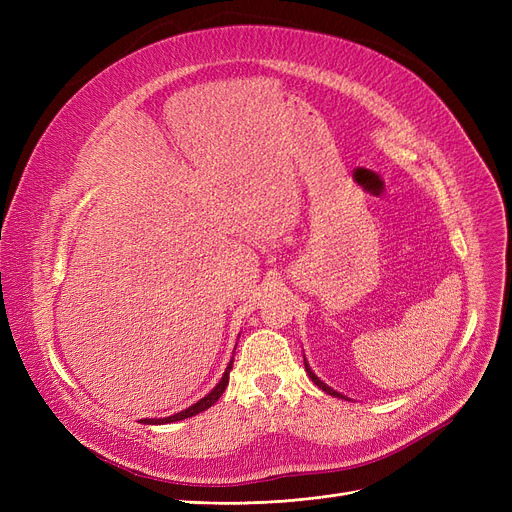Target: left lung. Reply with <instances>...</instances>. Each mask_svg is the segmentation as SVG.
Returning a JSON list of instances; mask_svg holds the SVG:
<instances>
[{
  "label": "left lung",
  "mask_w": 512,
  "mask_h": 512,
  "mask_svg": "<svg viewBox=\"0 0 512 512\" xmlns=\"http://www.w3.org/2000/svg\"><path fill=\"white\" fill-rule=\"evenodd\" d=\"M305 369H307V373H309V378H311V382L317 386V388H321V390H324L326 394H330V396H336V398H344V400H351V398H348V396H344V394H340V392H336L334 388H330L328 384H324V382H321L319 378H317V375L313 373V369L309 367V363H307V359H305Z\"/></svg>",
  "instance_id": "left-lung-1"
}]
</instances>
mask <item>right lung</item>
<instances>
[{"mask_svg": "<svg viewBox=\"0 0 512 512\" xmlns=\"http://www.w3.org/2000/svg\"><path fill=\"white\" fill-rule=\"evenodd\" d=\"M232 361L234 359H230V363H228V367H226V371H224V375H222V380L215 384V388L209 392V394H205L201 400H197L195 405H191L188 409H184V411H180V413H174V415H170V417H159V419H141V423H147V425H164V423H176V421H182V419H188V417H193V415H199V413H203V411H207L213 402H218V398L224 394V390H226V386H228V380H230V369H232Z\"/></svg>", "mask_w": 512, "mask_h": 512, "instance_id": "1", "label": "right lung"}]
</instances>
